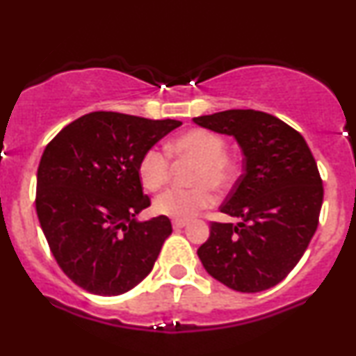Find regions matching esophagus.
<instances>
[{
	"mask_svg": "<svg viewBox=\"0 0 356 356\" xmlns=\"http://www.w3.org/2000/svg\"><path fill=\"white\" fill-rule=\"evenodd\" d=\"M186 225H187L186 220H174V222H172L174 230H181V229H184V227H186Z\"/></svg>",
	"mask_w": 356,
	"mask_h": 356,
	"instance_id": "obj_1",
	"label": "esophagus"
}]
</instances>
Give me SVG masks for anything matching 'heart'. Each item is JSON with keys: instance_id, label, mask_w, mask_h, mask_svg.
<instances>
[{"instance_id": "b5f03b06", "label": "heart", "mask_w": 356, "mask_h": 356, "mask_svg": "<svg viewBox=\"0 0 356 356\" xmlns=\"http://www.w3.org/2000/svg\"><path fill=\"white\" fill-rule=\"evenodd\" d=\"M169 152L177 159L194 161L191 189H169L154 200V211L170 219L187 220L213 204L216 189H225L234 179V164L227 154L225 139L212 131L194 129L169 144ZM169 157L159 149H149L139 162V179L147 191L161 189L169 181Z\"/></svg>"}]
</instances>
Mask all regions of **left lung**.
<instances>
[{
	"label": "left lung",
	"instance_id": "left-lung-1",
	"mask_svg": "<svg viewBox=\"0 0 356 356\" xmlns=\"http://www.w3.org/2000/svg\"><path fill=\"white\" fill-rule=\"evenodd\" d=\"M192 121L232 136L245 161L220 205L241 222H212L197 255L209 275L229 289H272L292 272L318 227L323 186L310 147L300 132L262 111L230 109Z\"/></svg>",
	"mask_w": 356,
	"mask_h": 356
}]
</instances>
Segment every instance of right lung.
Instances as JSON below:
<instances>
[{"instance_id":"add662e5","label":"right lung","mask_w":356,"mask_h":356,"mask_svg":"<svg viewBox=\"0 0 356 356\" xmlns=\"http://www.w3.org/2000/svg\"><path fill=\"white\" fill-rule=\"evenodd\" d=\"M181 121L89 113L46 145L38 167L36 212L61 270L86 292H129L152 270L172 225L137 220L151 205L139 162Z\"/></svg>"}]
</instances>
